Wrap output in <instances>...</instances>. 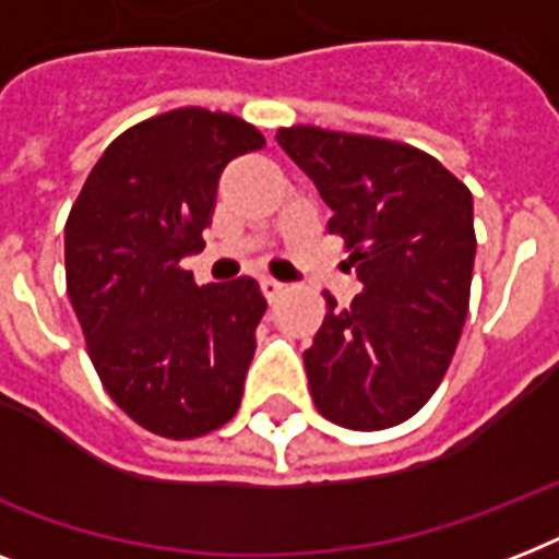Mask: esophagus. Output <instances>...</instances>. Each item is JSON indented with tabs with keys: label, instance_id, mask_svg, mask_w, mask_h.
Segmentation results:
<instances>
[{
	"label": "esophagus",
	"instance_id": "34e87169",
	"mask_svg": "<svg viewBox=\"0 0 559 559\" xmlns=\"http://www.w3.org/2000/svg\"><path fill=\"white\" fill-rule=\"evenodd\" d=\"M261 289H263V296L270 298V301H275L278 296H284V289H287V284H281V281L275 278H263L261 281Z\"/></svg>",
	"mask_w": 559,
	"mask_h": 559
}]
</instances>
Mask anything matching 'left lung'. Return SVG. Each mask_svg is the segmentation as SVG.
Listing matches in <instances>:
<instances>
[{"label": "left lung", "mask_w": 559, "mask_h": 559, "mask_svg": "<svg viewBox=\"0 0 559 559\" xmlns=\"http://www.w3.org/2000/svg\"><path fill=\"white\" fill-rule=\"evenodd\" d=\"M275 142L328 202L362 281L350 307L324 293V322L305 350L316 408L377 432L424 408L467 319L476 228L473 193L429 153L377 135L281 127Z\"/></svg>", "instance_id": "8db88e82"}]
</instances>
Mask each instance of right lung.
<instances>
[{"mask_svg":"<svg viewBox=\"0 0 559 559\" xmlns=\"http://www.w3.org/2000/svg\"><path fill=\"white\" fill-rule=\"evenodd\" d=\"M228 112L182 107L130 127L95 162L66 219V289L107 394L147 432L188 441L237 415L266 298L254 278L197 287L217 179L261 151Z\"/></svg>","mask_w":559,"mask_h":559,"instance_id":"add662e5","label":"right lung"}]
</instances>
